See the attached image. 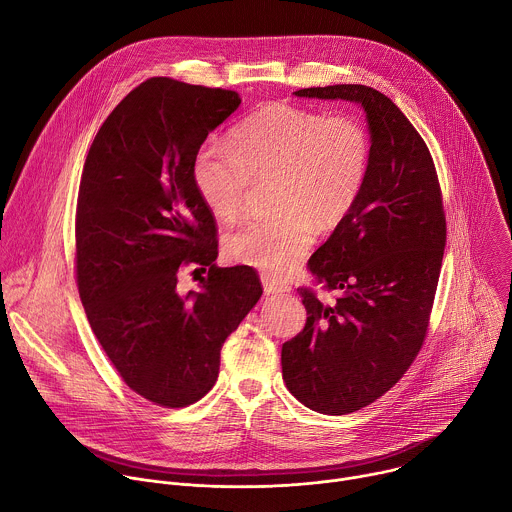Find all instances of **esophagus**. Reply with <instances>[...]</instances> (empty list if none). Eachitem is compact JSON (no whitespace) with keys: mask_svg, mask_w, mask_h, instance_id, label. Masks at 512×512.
<instances>
[{"mask_svg":"<svg viewBox=\"0 0 512 512\" xmlns=\"http://www.w3.org/2000/svg\"><path fill=\"white\" fill-rule=\"evenodd\" d=\"M261 283H263L265 294H285V291H289L287 283H283L271 275H261Z\"/></svg>","mask_w":512,"mask_h":512,"instance_id":"34e87169","label":"esophagus"}]
</instances>
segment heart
Instances as JSON below:
<instances>
[{
	"label": "heart",
	"instance_id": "1",
	"mask_svg": "<svg viewBox=\"0 0 512 512\" xmlns=\"http://www.w3.org/2000/svg\"><path fill=\"white\" fill-rule=\"evenodd\" d=\"M373 139L356 115H326L275 101L231 131V145L204 143L192 178L206 208L223 223L243 214L253 182H269L267 216L227 237L231 261L271 275L294 269L316 229L342 225L367 184Z\"/></svg>",
	"mask_w": 512,
	"mask_h": 512
}]
</instances>
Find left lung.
I'll list each match as a JSON object with an SVG mask.
<instances>
[{
  "instance_id": "1",
  "label": "left lung",
  "mask_w": 512,
  "mask_h": 512,
  "mask_svg": "<svg viewBox=\"0 0 512 512\" xmlns=\"http://www.w3.org/2000/svg\"><path fill=\"white\" fill-rule=\"evenodd\" d=\"M367 111L371 170L346 221L310 257L322 302L298 287L308 320L283 344V381L300 403L346 415L383 397L407 373L429 330L446 247L440 180L423 137L383 93L364 85L296 91Z\"/></svg>"
}]
</instances>
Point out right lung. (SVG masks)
Returning <instances> with one entry per match:
<instances>
[{
	"label": "right lung",
	"instance_id": "obj_1",
	"mask_svg": "<svg viewBox=\"0 0 512 512\" xmlns=\"http://www.w3.org/2000/svg\"><path fill=\"white\" fill-rule=\"evenodd\" d=\"M239 103L229 89L143 81L97 131L81 176L75 273L85 314L121 381L168 409L212 389L227 336L263 294L253 267L214 265L218 227L192 178L206 135ZM184 270L199 273L200 292L179 289Z\"/></svg>",
	"mask_w": 512,
	"mask_h": 512
}]
</instances>
